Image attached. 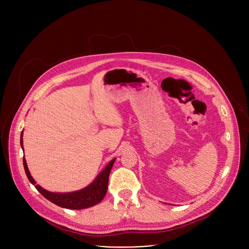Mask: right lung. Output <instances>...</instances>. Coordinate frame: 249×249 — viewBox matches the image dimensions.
<instances>
[{"label": "right lung", "instance_id": "obj_1", "mask_svg": "<svg viewBox=\"0 0 249 249\" xmlns=\"http://www.w3.org/2000/svg\"><path fill=\"white\" fill-rule=\"evenodd\" d=\"M22 132L20 134V146L23 150L22 145ZM116 159H113L105 168L97 175L96 178L92 183H90L89 186L85 187L84 189H81L79 191L70 192V193H53L45 190L38 184H36L35 180L32 178V176L28 170L26 160L23 157V166L26 173V176L28 180L35 186L47 200L50 202L56 204L59 207L72 209V210H82L86 208L92 207L99 202L102 201L104 198L106 191H107L108 186V179H109V173L111 171V168L113 166V163Z\"/></svg>", "mask_w": 249, "mask_h": 249}]
</instances>
